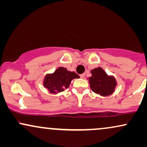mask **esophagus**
<instances>
[{"instance_id":"esophagus-1","label":"esophagus","mask_w":147,"mask_h":147,"mask_svg":"<svg viewBox=\"0 0 147 147\" xmlns=\"http://www.w3.org/2000/svg\"><path fill=\"white\" fill-rule=\"evenodd\" d=\"M80 77L81 78H82V79H84V77H85V74H82V75H80Z\"/></svg>"}]
</instances>
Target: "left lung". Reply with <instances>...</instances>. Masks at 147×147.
<instances>
[{"mask_svg":"<svg viewBox=\"0 0 147 147\" xmlns=\"http://www.w3.org/2000/svg\"><path fill=\"white\" fill-rule=\"evenodd\" d=\"M92 76L89 77L91 90L101 96H108L115 91L117 82L113 76H109L100 67L91 70Z\"/></svg>","mask_w":147,"mask_h":147,"instance_id":"obj_1","label":"left lung"}]
</instances>
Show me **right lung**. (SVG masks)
<instances>
[{"label":"right lung","mask_w":147,"mask_h":147,"mask_svg":"<svg viewBox=\"0 0 147 147\" xmlns=\"http://www.w3.org/2000/svg\"><path fill=\"white\" fill-rule=\"evenodd\" d=\"M76 78H79V76L75 72L68 71L65 68L59 67L53 73L45 75L43 86L50 93H58L68 88L72 79Z\"/></svg>","instance_id":"obj_1"}]
</instances>
